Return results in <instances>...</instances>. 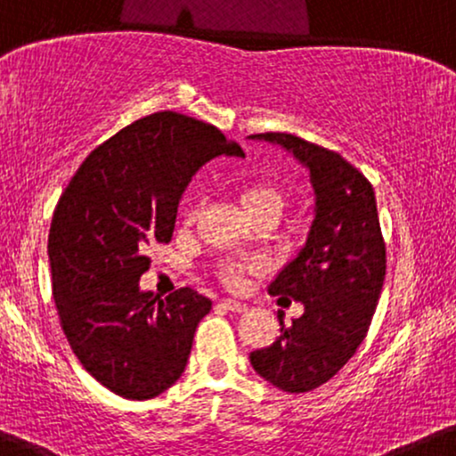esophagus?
<instances>
[{"label": "esophagus", "mask_w": 456, "mask_h": 456, "mask_svg": "<svg viewBox=\"0 0 456 456\" xmlns=\"http://www.w3.org/2000/svg\"><path fill=\"white\" fill-rule=\"evenodd\" d=\"M220 305H223L224 309H229V312H247V309H248L247 305L236 301V298H224V301Z\"/></svg>", "instance_id": "1"}]
</instances>
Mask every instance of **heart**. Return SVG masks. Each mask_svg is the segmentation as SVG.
I'll return each instance as SVG.
<instances>
[{
    "label": "heart",
    "instance_id": "1",
    "mask_svg": "<svg viewBox=\"0 0 456 456\" xmlns=\"http://www.w3.org/2000/svg\"><path fill=\"white\" fill-rule=\"evenodd\" d=\"M240 205L247 212V216L257 212H266V209H273V212L281 214L283 209V194L279 192L277 188L270 186V183H253V186H247L240 194ZM262 268V262L259 259H242V262H227L220 270V277L227 285H242L244 274L257 273Z\"/></svg>",
    "mask_w": 456,
    "mask_h": 456
}]
</instances>
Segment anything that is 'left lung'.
<instances>
[{"mask_svg":"<svg viewBox=\"0 0 456 456\" xmlns=\"http://www.w3.org/2000/svg\"><path fill=\"white\" fill-rule=\"evenodd\" d=\"M292 153L309 171L314 220L292 262L268 285L273 297L305 307L268 348L251 353L264 381L288 394L312 392L333 379L366 338L385 279V242L372 183L339 153L292 136L255 134Z\"/></svg>","mask_w":456,"mask_h":456,"instance_id":"1","label":"left lung"}]
</instances>
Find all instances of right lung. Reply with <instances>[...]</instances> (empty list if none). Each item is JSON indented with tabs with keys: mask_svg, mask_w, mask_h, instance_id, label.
Instances as JSON below:
<instances>
[{
	"mask_svg": "<svg viewBox=\"0 0 456 456\" xmlns=\"http://www.w3.org/2000/svg\"><path fill=\"white\" fill-rule=\"evenodd\" d=\"M218 155L244 151L214 125L155 112L99 144L56 205L47 253L60 324L79 363L117 396L167 392L212 309L190 288L159 298L138 281L149 244L171 242L192 175Z\"/></svg>",
	"mask_w": 456,
	"mask_h": 456,
	"instance_id": "obj_1",
	"label": "right lung"
}]
</instances>
